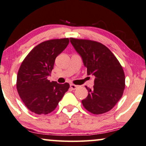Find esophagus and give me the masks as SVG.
Wrapping results in <instances>:
<instances>
[{"label":"esophagus","mask_w":146,"mask_h":146,"mask_svg":"<svg viewBox=\"0 0 146 146\" xmlns=\"http://www.w3.org/2000/svg\"><path fill=\"white\" fill-rule=\"evenodd\" d=\"M78 87V86L75 85V84H70V88H71L72 90H75V89H76Z\"/></svg>","instance_id":"1"}]
</instances>
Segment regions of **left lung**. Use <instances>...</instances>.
<instances>
[{
	"mask_svg": "<svg viewBox=\"0 0 146 146\" xmlns=\"http://www.w3.org/2000/svg\"><path fill=\"white\" fill-rule=\"evenodd\" d=\"M72 45L81 56L88 75L95 77L92 89L82 103L94 114L111 110L121 99L125 88V75L122 66L106 46L99 42L70 38Z\"/></svg>",
	"mask_w": 146,
	"mask_h": 146,
	"instance_id": "obj_1",
	"label": "left lung"
}]
</instances>
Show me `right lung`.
Listing matches in <instances>:
<instances>
[{"instance_id": "1", "label": "right lung", "mask_w": 146, "mask_h": 146, "mask_svg": "<svg viewBox=\"0 0 146 146\" xmlns=\"http://www.w3.org/2000/svg\"><path fill=\"white\" fill-rule=\"evenodd\" d=\"M68 38L42 42L30 52L23 60L17 76V90L30 111L48 114L55 110L69 84L50 82L55 59L67 46Z\"/></svg>"}]
</instances>
